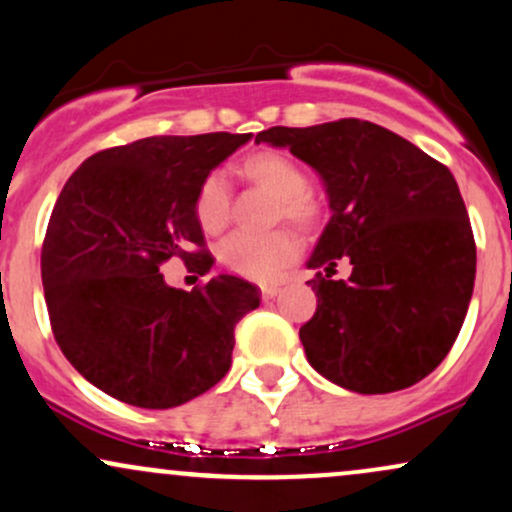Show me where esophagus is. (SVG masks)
<instances>
[{
    "instance_id": "obj_1",
    "label": "esophagus",
    "mask_w": 512,
    "mask_h": 512,
    "mask_svg": "<svg viewBox=\"0 0 512 512\" xmlns=\"http://www.w3.org/2000/svg\"><path fill=\"white\" fill-rule=\"evenodd\" d=\"M260 291H262V298H264V301H269V298H276V296H279L281 286H279V284H262V286H260Z\"/></svg>"
}]
</instances>
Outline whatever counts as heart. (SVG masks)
Here are the masks:
<instances>
[{
	"label": "heart",
	"instance_id": "b5f03b06",
	"mask_svg": "<svg viewBox=\"0 0 512 512\" xmlns=\"http://www.w3.org/2000/svg\"><path fill=\"white\" fill-rule=\"evenodd\" d=\"M240 173L252 185L276 197L272 221H291L301 231H313L322 221V204L308 190V173L298 161L281 151H257L240 163ZM233 192L223 173L214 170L199 182L195 195V219L202 231L221 233L231 219ZM301 243L289 228L267 233H233L219 245V262L231 272L257 281H272L286 264L298 257Z\"/></svg>",
	"mask_w": 512,
	"mask_h": 512
}]
</instances>
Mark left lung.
I'll use <instances>...</instances> for the list:
<instances>
[{
	"label": "left lung",
	"instance_id": "1",
	"mask_svg": "<svg viewBox=\"0 0 512 512\" xmlns=\"http://www.w3.org/2000/svg\"><path fill=\"white\" fill-rule=\"evenodd\" d=\"M255 142L286 146L317 170L330 223L308 286L317 310L301 327L310 366L358 395L424 380L455 344L477 274V245L460 187L443 163L390 129L346 120L269 127ZM339 259L349 280H332Z\"/></svg>",
	"mask_w": 512,
	"mask_h": 512
}]
</instances>
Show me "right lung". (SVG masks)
Returning <instances> with one entry per match:
<instances>
[{
  "instance_id": "obj_1",
  "label": "right lung",
  "mask_w": 512,
  "mask_h": 512,
  "mask_svg": "<svg viewBox=\"0 0 512 512\" xmlns=\"http://www.w3.org/2000/svg\"><path fill=\"white\" fill-rule=\"evenodd\" d=\"M250 137H146L86 158L62 187L40 255L45 303L62 354L105 395L170 409L231 368L257 286L219 274L182 291L158 267L180 257L209 272L197 187Z\"/></svg>"
}]
</instances>
